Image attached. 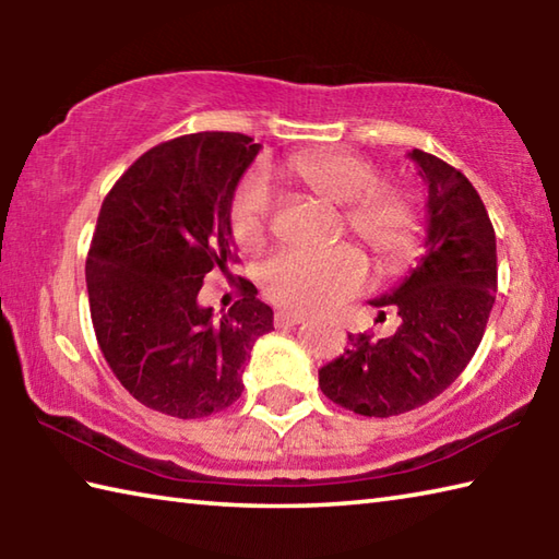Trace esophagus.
I'll list each match as a JSON object with an SVG mask.
<instances>
[{
	"label": "esophagus",
	"mask_w": 559,
	"mask_h": 559,
	"mask_svg": "<svg viewBox=\"0 0 559 559\" xmlns=\"http://www.w3.org/2000/svg\"><path fill=\"white\" fill-rule=\"evenodd\" d=\"M306 316L300 313H276V318H273V323H276V328H293V325H300L306 323Z\"/></svg>",
	"instance_id": "esophagus-1"
}]
</instances>
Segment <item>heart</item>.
Listing matches in <instances>:
<instances>
[{
    "label": "heart",
    "instance_id": "1",
    "mask_svg": "<svg viewBox=\"0 0 559 559\" xmlns=\"http://www.w3.org/2000/svg\"><path fill=\"white\" fill-rule=\"evenodd\" d=\"M283 175L330 204H340V231H349L372 253L380 271H400L421 249L424 216L409 189L380 185L370 159L345 150H310L286 159ZM271 192L259 175L243 177L229 202L231 239L243 251L263 246L271 226ZM259 283L276 306L293 313H320L355 296L367 283V261L353 243L328 249H286L259 271Z\"/></svg>",
    "mask_w": 559,
    "mask_h": 559
}]
</instances>
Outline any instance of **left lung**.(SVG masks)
I'll list each match as a JSON object with an SVG mask.
<instances>
[{
  "label": "left lung",
  "instance_id": "1",
  "mask_svg": "<svg viewBox=\"0 0 559 559\" xmlns=\"http://www.w3.org/2000/svg\"><path fill=\"white\" fill-rule=\"evenodd\" d=\"M429 187L427 257L400 288L372 300L402 318L392 337L347 335L345 355L318 372L330 402L362 416H394L439 396L466 370L496 302V231L486 204L456 167L412 150Z\"/></svg>",
  "mask_w": 559,
  "mask_h": 559
}]
</instances>
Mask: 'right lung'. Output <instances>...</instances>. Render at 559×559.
<instances>
[{
  "instance_id": "1",
  "label": "right lung",
  "mask_w": 559,
  "mask_h": 559,
  "mask_svg": "<svg viewBox=\"0 0 559 559\" xmlns=\"http://www.w3.org/2000/svg\"><path fill=\"white\" fill-rule=\"evenodd\" d=\"M259 147L241 132L155 145L112 185L93 231L86 283L100 353L140 404L177 419L239 400L251 347L273 330L246 278L222 318L197 302L206 273L239 263L229 202Z\"/></svg>"
}]
</instances>
